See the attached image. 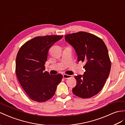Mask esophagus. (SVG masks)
Wrapping results in <instances>:
<instances>
[{"label": "esophagus", "instance_id": "esophagus-1", "mask_svg": "<svg viewBox=\"0 0 125 125\" xmlns=\"http://www.w3.org/2000/svg\"><path fill=\"white\" fill-rule=\"evenodd\" d=\"M72 75H68V74H63V77L64 79H69L70 78H71Z\"/></svg>", "mask_w": 125, "mask_h": 125}]
</instances>
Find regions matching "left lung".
Segmentation results:
<instances>
[{"label": "left lung", "instance_id": "left-lung-1", "mask_svg": "<svg viewBox=\"0 0 125 125\" xmlns=\"http://www.w3.org/2000/svg\"><path fill=\"white\" fill-rule=\"evenodd\" d=\"M65 40L74 49L78 61L85 63L84 74L74 76L76 85L73 93L90 98L101 90L109 75L111 61L107 47L100 38L85 31L66 35Z\"/></svg>", "mask_w": 125, "mask_h": 125}]
</instances>
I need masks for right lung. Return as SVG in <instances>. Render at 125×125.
Wrapping results in <instances>:
<instances>
[{"label": "right lung", "mask_w": 125, "mask_h": 125, "mask_svg": "<svg viewBox=\"0 0 125 125\" xmlns=\"http://www.w3.org/2000/svg\"><path fill=\"white\" fill-rule=\"evenodd\" d=\"M62 37L58 35L35 37L18 51L16 73L22 88L32 100L42 102L49 100L62 80V74H50L44 70L50 48Z\"/></svg>", "instance_id": "right-lung-1"}]
</instances>
